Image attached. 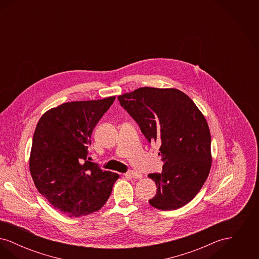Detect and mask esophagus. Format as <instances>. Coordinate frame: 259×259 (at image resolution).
Segmentation results:
<instances>
[{"mask_svg":"<svg viewBox=\"0 0 259 259\" xmlns=\"http://www.w3.org/2000/svg\"><path fill=\"white\" fill-rule=\"evenodd\" d=\"M126 177H130V178H133V179H141L143 176L142 174L140 172H135V171H128V172L125 174Z\"/></svg>","mask_w":259,"mask_h":259,"instance_id":"obj_1","label":"esophagus"}]
</instances>
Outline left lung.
<instances>
[{
  "label": "left lung",
  "mask_w": 259,
  "mask_h": 259,
  "mask_svg": "<svg viewBox=\"0 0 259 259\" xmlns=\"http://www.w3.org/2000/svg\"><path fill=\"white\" fill-rule=\"evenodd\" d=\"M148 143L160 144L162 172L149 174L157 186L149 204L177 209L196 196L211 166L209 126L194 102L175 88L141 87L118 96Z\"/></svg>",
  "instance_id": "left-lung-1"
}]
</instances>
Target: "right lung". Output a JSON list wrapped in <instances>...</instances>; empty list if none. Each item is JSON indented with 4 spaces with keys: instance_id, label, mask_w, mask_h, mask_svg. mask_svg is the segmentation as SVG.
I'll use <instances>...</instances> for the list:
<instances>
[{
    "instance_id": "right-lung-1",
    "label": "right lung",
    "mask_w": 259,
    "mask_h": 259,
    "mask_svg": "<svg viewBox=\"0 0 259 259\" xmlns=\"http://www.w3.org/2000/svg\"><path fill=\"white\" fill-rule=\"evenodd\" d=\"M114 99L64 103L37 122L29 163L32 179L38 192L70 218L101 209L119 177L91 162L88 148Z\"/></svg>"
}]
</instances>
